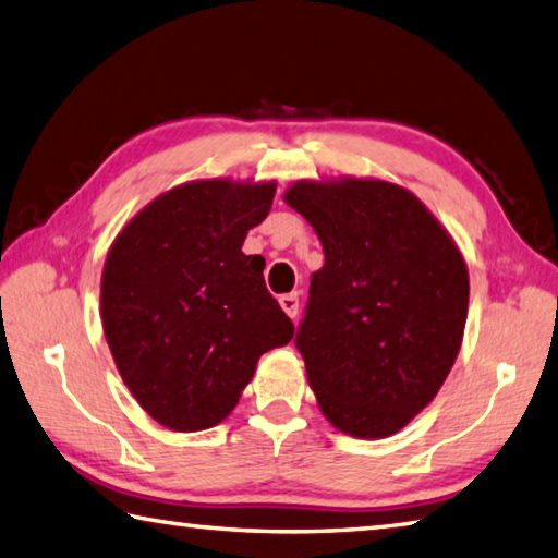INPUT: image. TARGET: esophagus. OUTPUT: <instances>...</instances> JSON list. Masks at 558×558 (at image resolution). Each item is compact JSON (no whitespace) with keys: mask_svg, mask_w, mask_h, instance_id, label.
Listing matches in <instances>:
<instances>
[{"mask_svg":"<svg viewBox=\"0 0 558 558\" xmlns=\"http://www.w3.org/2000/svg\"><path fill=\"white\" fill-rule=\"evenodd\" d=\"M283 313L289 315V318H296L299 315V293H283V296L279 299Z\"/></svg>","mask_w":558,"mask_h":558,"instance_id":"1","label":"esophagus"}]
</instances>
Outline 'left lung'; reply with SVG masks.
Here are the masks:
<instances>
[{
	"label": "left lung",
	"instance_id": "1",
	"mask_svg": "<svg viewBox=\"0 0 558 558\" xmlns=\"http://www.w3.org/2000/svg\"><path fill=\"white\" fill-rule=\"evenodd\" d=\"M283 198L325 255L293 340L323 415L352 437L393 435L433 401L459 354L464 257L396 184L296 182Z\"/></svg>",
	"mask_w": 558,
	"mask_h": 558
}]
</instances>
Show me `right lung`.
Segmentation results:
<instances>
[{
    "label": "right lung",
    "mask_w": 558,
    "mask_h": 558,
    "mask_svg": "<svg viewBox=\"0 0 558 558\" xmlns=\"http://www.w3.org/2000/svg\"><path fill=\"white\" fill-rule=\"evenodd\" d=\"M275 189L228 180L177 186L109 250L101 320L113 362L135 401L177 433L218 425L259 356L293 338L265 287V259L243 252Z\"/></svg>",
    "instance_id": "1"
}]
</instances>
